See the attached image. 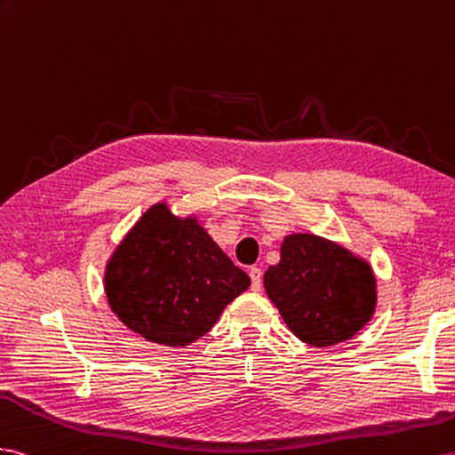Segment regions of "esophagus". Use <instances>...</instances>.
<instances>
[{
    "label": "esophagus",
    "instance_id": "esophagus-1",
    "mask_svg": "<svg viewBox=\"0 0 455 455\" xmlns=\"http://www.w3.org/2000/svg\"><path fill=\"white\" fill-rule=\"evenodd\" d=\"M250 278H251V290L253 292H259L263 286V273L259 267H251L250 269Z\"/></svg>",
    "mask_w": 455,
    "mask_h": 455
}]
</instances>
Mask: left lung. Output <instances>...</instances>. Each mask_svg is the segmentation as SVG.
Masks as SVG:
<instances>
[{
  "mask_svg": "<svg viewBox=\"0 0 455 455\" xmlns=\"http://www.w3.org/2000/svg\"><path fill=\"white\" fill-rule=\"evenodd\" d=\"M267 296L301 342L334 346L363 329L377 304L371 267L315 235L286 236L263 276Z\"/></svg>",
  "mask_w": 455,
  "mask_h": 455,
  "instance_id": "8db88e82",
  "label": "left lung"
}]
</instances>
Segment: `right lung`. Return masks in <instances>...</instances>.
Segmentation results:
<instances>
[{
  "label": "right lung",
  "instance_id": "right-lung-1",
  "mask_svg": "<svg viewBox=\"0 0 455 455\" xmlns=\"http://www.w3.org/2000/svg\"><path fill=\"white\" fill-rule=\"evenodd\" d=\"M250 286L196 219L165 204L144 213L115 250L106 271L113 313L146 340L188 346L212 331L223 309Z\"/></svg>",
  "mask_w": 455,
  "mask_h": 455
}]
</instances>
